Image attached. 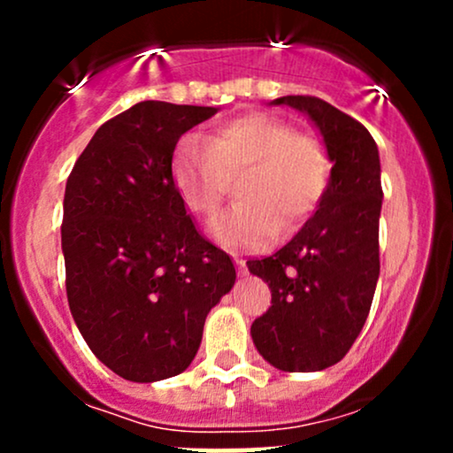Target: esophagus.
<instances>
[{"instance_id": "esophagus-1", "label": "esophagus", "mask_w": 453, "mask_h": 453, "mask_svg": "<svg viewBox=\"0 0 453 453\" xmlns=\"http://www.w3.org/2000/svg\"><path fill=\"white\" fill-rule=\"evenodd\" d=\"M236 268H238V274H247V266H244V262H236Z\"/></svg>"}]
</instances>
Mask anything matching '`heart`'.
I'll return each instance as SVG.
<instances>
[{"label": "heart", "instance_id": "obj_1", "mask_svg": "<svg viewBox=\"0 0 453 453\" xmlns=\"http://www.w3.org/2000/svg\"><path fill=\"white\" fill-rule=\"evenodd\" d=\"M330 174L319 138L262 111L227 119L206 140L187 136L173 159L176 191L200 219L217 215L230 179H238L241 202L212 223V236L226 247H256L274 232L298 230L324 197Z\"/></svg>", "mask_w": 453, "mask_h": 453}]
</instances>
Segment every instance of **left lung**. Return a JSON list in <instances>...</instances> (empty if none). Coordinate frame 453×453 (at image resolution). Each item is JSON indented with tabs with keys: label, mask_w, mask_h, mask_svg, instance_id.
Returning <instances> with one entry per match:
<instances>
[{
	"label": "left lung",
	"mask_w": 453,
	"mask_h": 453,
	"mask_svg": "<svg viewBox=\"0 0 453 453\" xmlns=\"http://www.w3.org/2000/svg\"><path fill=\"white\" fill-rule=\"evenodd\" d=\"M309 114L332 159L330 183L315 215L273 256L249 259L273 300L251 339L279 371L315 372L341 362L362 332L379 279L381 165L360 121L313 96H285Z\"/></svg>",
	"instance_id": "left-lung-1"
}]
</instances>
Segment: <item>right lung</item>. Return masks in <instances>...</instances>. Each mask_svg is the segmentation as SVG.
<instances>
[{
	"mask_svg": "<svg viewBox=\"0 0 453 453\" xmlns=\"http://www.w3.org/2000/svg\"><path fill=\"white\" fill-rule=\"evenodd\" d=\"M215 112L140 102L93 134L67 176V303L97 360L127 381L183 372L206 315L236 280L230 256L200 236L173 179L179 138Z\"/></svg>",
	"mask_w": 453,
	"mask_h": 453,
	"instance_id": "add662e5",
	"label": "right lung"
}]
</instances>
